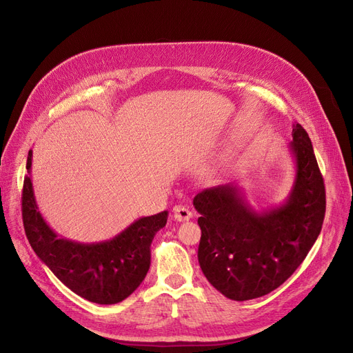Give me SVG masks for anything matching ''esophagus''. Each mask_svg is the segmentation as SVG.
Here are the masks:
<instances>
[{
  "instance_id": "obj_1",
  "label": "esophagus",
  "mask_w": 353,
  "mask_h": 353,
  "mask_svg": "<svg viewBox=\"0 0 353 353\" xmlns=\"http://www.w3.org/2000/svg\"><path fill=\"white\" fill-rule=\"evenodd\" d=\"M173 213H174V219L177 221H186V220H190L193 213L189 208H184V206H174L173 209Z\"/></svg>"
}]
</instances>
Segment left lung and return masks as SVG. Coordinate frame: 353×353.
Wrapping results in <instances>:
<instances>
[{"instance_id": "8db88e82", "label": "left lung", "mask_w": 353, "mask_h": 353, "mask_svg": "<svg viewBox=\"0 0 353 353\" xmlns=\"http://www.w3.org/2000/svg\"><path fill=\"white\" fill-rule=\"evenodd\" d=\"M289 144L296 164L283 205L256 212L237 183L196 194L200 213L199 265L206 279L237 302L261 298L301 266L322 230L325 184L306 130L293 124Z\"/></svg>"}]
</instances>
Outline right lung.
Returning <instances> with one entry per match:
<instances>
[{"label":"right lung","instance_id":"obj_1","mask_svg":"<svg viewBox=\"0 0 353 353\" xmlns=\"http://www.w3.org/2000/svg\"><path fill=\"white\" fill-rule=\"evenodd\" d=\"M32 150L27 157L23 189V221L28 242L41 262L68 289L99 305H114L128 298L150 269V246L167 223L169 212L140 217L110 240L80 243L60 237L43 219L31 183Z\"/></svg>","mask_w":353,"mask_h":353}]
</instances>
